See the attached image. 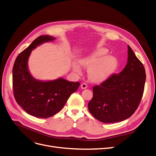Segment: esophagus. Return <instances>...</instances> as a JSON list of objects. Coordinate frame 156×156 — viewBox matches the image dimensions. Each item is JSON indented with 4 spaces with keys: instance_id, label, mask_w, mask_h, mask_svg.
<instances>
[{
    "instance_id": "obj_1",
    "label": "esophagus",
    "mask_w": 156,
    "mask_h": 156,
    "mask_svg": "<svg viewBox=\"0 0 156 156\" xmlns=\"http://www.w3.org/2000/svg\"><path fill=\"white\" fill-rule=\"evenodd\" d=\"M81 88H82V89H85L87 88V85L85 83H83L82 85H81Z\"/></svg>"
}]
</instances>
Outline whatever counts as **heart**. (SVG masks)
<instances>
[{
	"label": "heart",
	"mask_w": 156,
	"mask_h": 156,
	"mask_svg": "<svg viewBox=\"0 0 156 156\" xmlns=\"http://www.w3.org/2000/svg\"><path fill=\"white\" fill-rule=\"evenodd\" d=\"M82 64L89 69V76L95 82H101L110 78L117 70L119 62L117 58L108 56L106 49L95 50L90 55L81 60ZM73 69L78 73L82 72L78 64H74Z\"/></svg>",
	"instance_id": "1"
}]
</instances>
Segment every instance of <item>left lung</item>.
<instances>
[{"instance_id": "left-lung-1", "label": "left lung", "mask_w": 156, "mask_h": 156, "mask_svg": "<svg viewBox=\"0 0 156 156\" xmlns=\"http://www.w3.org/2000/svg\"><path fill=\"white\" fill-rule=\"evenodd\" d=\"M127 62L119 74H114L93 87L88 104L90 113L103 123H115L129 118L136 110L144 91L145 67L129 46Z\"/></svg>"}]
</instances>
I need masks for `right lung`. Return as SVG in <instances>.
I'll list each match as a JSON object with an SVG mask.
<instances>
[{
  "mask_svg": "<svg viewBox=\"0 0 156 156\" xmlns=\"http://www.w3.org/2000/svg\"><path fill=\"white\" fill-rule=\"evenodd\" d=\"M55 39L48 35L36 38L19 54L12 68V87L17 103L28 114L38 118H48L58 113L80 86L79 82H71L62 78L41 81L30 74L28 60L32 51Z\"/></svg>",
  "mask_w": 156,
  "mask_h": 156,
  "instance_id": "right-lung-1",
  "label": "right lung"
}]
</instances>
